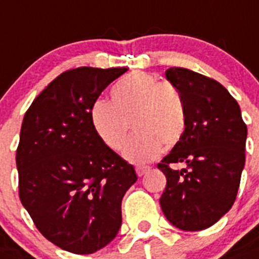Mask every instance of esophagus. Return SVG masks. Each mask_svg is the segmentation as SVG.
<instances>
[{
    "mask_svg": "<svg viewBox=\"0 0 259 259\" xmlns=\"http://www.w3.org/2000/svg\"><path fill=\"white\" fill-rule=\"evenodd\" d=\"M148 171H149L148 166H140V167H136V173L138 177H142V176H145Z\"/></svg>",
    "mask_w": 259,
    "mask_h": 259,
    "instance_id": "esophagus-1",
    "label": "esophagus"
}]
</instances>
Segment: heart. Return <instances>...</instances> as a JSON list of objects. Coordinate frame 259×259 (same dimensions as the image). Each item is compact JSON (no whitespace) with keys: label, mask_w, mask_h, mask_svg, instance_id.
I'll use <instances>...</instances> for the list:
<instances>
[{"label":"heart","mask_w":259,"mask_h":259,"mask_svg":"<svg viewBox=\"0 0 259 259\" xmlns=\"http://www.w3.org/2000/svg\"><path fill=\"white\" fill-rule=\"evenodd\" d=\"M110 102L96 101L90 122L101 142L111 151L123 148L132 123L136 136L123 150V158L142 165L171 149L185 136L188 109L180 90L170 82L134 71L110 90Z\"/></svg>","instance_id":"1"}]
</instances>
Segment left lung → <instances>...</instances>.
<instances>
[{
	"label": "left lung",
	"instance_id": "1",
	"mask_svg": "<svg viewBox=\"0 0 259 259\" xmlns=\"http://www.w3.org/2000/svg\"><path fill=\"white\" fill-rule=\"evenodd\" d=\"M184 97V138L157 165L166 177L159 203L170 224L186 232L210 228L232 209L245 167L247 127L238 102L215 79L184 68L166 70ZM186 163L182 170L170 163Z\"/></svg>",
	"mask_w": 259,
	"mask_h": 259
}]
</instances>
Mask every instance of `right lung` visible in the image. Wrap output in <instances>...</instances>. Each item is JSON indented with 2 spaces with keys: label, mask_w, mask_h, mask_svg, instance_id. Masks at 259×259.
Instances as JSON below:
<instances>
[{
  "label": "right lung",
  "mask_w": 259,
  "mask_h": 259,
  "mask_svg": "<svg viewBox=\"0 0 259 259\" xmlns=\"http://www.w3.org/2000/svg\"><path fill=\"white\" fill-rule=\"evenodd\" d=\"M126 68H77L52 81L21 126L16 162L20 199L46 239L92 254L115 238L121 202L136 170L105 146L90 109Z\"/></svg>",
  "instance_id": "obj_1"
}]
</instances>
